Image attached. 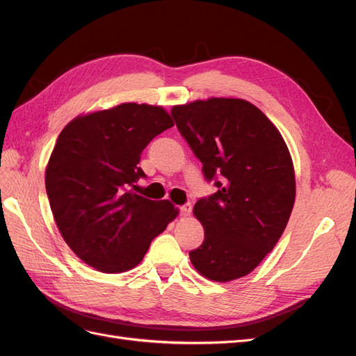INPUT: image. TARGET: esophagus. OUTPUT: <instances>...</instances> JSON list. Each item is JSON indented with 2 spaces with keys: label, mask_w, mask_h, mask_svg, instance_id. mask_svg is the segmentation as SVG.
Segmentation results:
<instances>
[{
  "label": "esophagus",
  "mask_w": 356,
  "mask_h": 356,
  "mask_svg": "<svg viewBox=\"0 0 356 356\" xmlns=\"http://www.w3.org/2000/svg\"><path fill=\"white\" fill-rule=\"evenodd\" d=\"M191 204L190 203H186V204H182V207H179V212H181V215L182 217H188V215L191 213Z\"/></svg>",
  "instance_id": "obj_1"
}]
</instances>
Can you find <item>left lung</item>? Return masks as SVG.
<instances>
[{"label":"left lung","mask_w":356,"mask_h":356,"mask_svg":"<svg viewBox=\"0 0 356 356\" xmlns=\"http://www.w3.org/2000/svg\"><path fill=\"white\" fill-rule=\"evenodd\" d=\"M170 113L207 179L220 177L218 191L193 209L204 241L190 252L191 264L215 282L246 276L273 250L293 212L289 149L277 127L245 99H199Z\"/></svg>","instance_id":"1"}]
</instances>
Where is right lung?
<instances>
[{
    "label": "right lung",
    "mask_w": 356,
    "mask_h": 356,
    "mask_svg": "<svg viewBox=\"0 0 356 356\" xmlns=\"http://www.w3.org/2000/svg\"><path fill=\"white\" fill-rule=\"evenodd\" d=\"M174 126L160 105L124 102L80 114L62 129L46 168V190L63 241L86 264L122 273L143 261L149 243L179 211L127 190L149 141Z\"/></svg>",
    "instance_id": "right-lung-1"
}]
</instances>
